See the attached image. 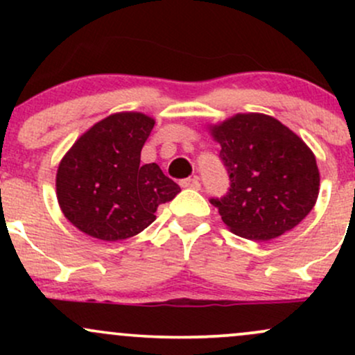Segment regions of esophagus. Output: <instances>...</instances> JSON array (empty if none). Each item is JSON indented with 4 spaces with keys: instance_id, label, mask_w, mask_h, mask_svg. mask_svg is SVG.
Segmentation results:
<instances>
[{
    "instance_id": "34e87169",
    "label": "esophagus",
    "mask_w": 355,
    "mask_h": 355,
    "mask_svg": "<svg viewBox=\"0 0 355 355\" xmlns=\"http://www.w3.org/2000/svg\"><path fill=\"white\" fill-rule=\"evenodd\" d=\"M180 185L183 187V189L198 190V189H200V180H198L197 177H193V178H185V180L180 182Z\"/></svg>"
}]
</instances>
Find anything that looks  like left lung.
<instances>
[{
    "label": "left lung",
    "mask_w": 355,
    "mask_h": 355,
    "mask_svg": "<svg viewBox=\"0 0 355 355\" xmlns=\"http://www.w3.org/2000/svg\"><path fill=\"white\" fill-rule=\"evenodd\" d=\"M230 177L223 198H211L227 229L266 242L292 230L319 197L315 155L297 133L274 116L237 113L209 125Z\"/></svg>",
    "instance_id": "left-lung-1"
}]
</instances>
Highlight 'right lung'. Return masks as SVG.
<instances>
[{
	"instance_id": "obj_1",
	"label": "right lung",
	"mask_w": 355,
	"mask_h": 355,
	"mask_svg": "<svg viewBox=\"0 0 355 355\" xmlns=\"http://www.w3.org/2000/svg\"><path fill=\"white\" fill-rule=\"evenodd\" d=\"M155 120L140 112L113 113L81 135L56 170V198L80 232L116 242L144 232L160 203L180 187L157 164L140 165Z\"/></svg>"
}]
</instances>
